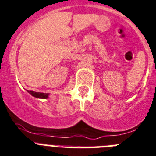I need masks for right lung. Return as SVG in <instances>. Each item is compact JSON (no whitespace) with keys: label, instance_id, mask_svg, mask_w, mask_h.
Returning a JSON list of instances; mask_svg holds the SVG:
<instances>
[{"label":"right lung","instance_id":"add662e5","mask_svg":"<svg viewBox=\"0 0 156 156\" xmlns=\"http://www.w3.org/2000/svg\"><path fill=\"white\" fill-rule=\"evenodd\" d=\"M29 93H30L31 95L35 96L36 98H40V99H47L48 97V93H42V92H33V91H28Z\"/></svg>","mask_w":156,"mask_h":156}]
</instances>
